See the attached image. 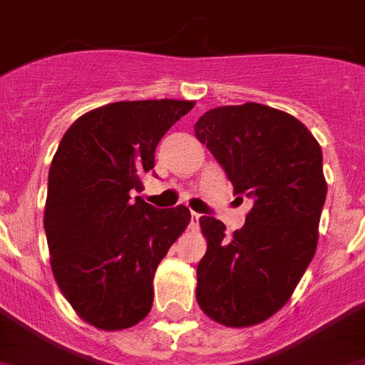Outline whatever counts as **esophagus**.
<instances>
[{
    "instance_id": "1",
    "label": "esophagus",
    "mask_w": 365,
    "mask_h": 365,
    "mask_svg": "<svg viewBox=\"0 0 365 365\" xmlns=\"http://www.w3.org/2000/svg\"><path fill=\"white\" fill-rule=\"evenodd\" d=\"M198 223H200V213L191 212V223H189V227H191L192 230H197L198 229Z\"/></svg>"
}]
</instances>
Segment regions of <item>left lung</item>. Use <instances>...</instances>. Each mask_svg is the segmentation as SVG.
I'll return each instance as SVG.
<instances>
[{
	"mask_svg": "<svg viewBox=\"0 0 365 365\" xmlns=\"http://www.w3.org/2000/svg\"><path fill=\"white\" fill-rule=\"evenodd\" d=\"M234 187L253 200L242 229L202 215L208 250L197 266L200 309L225 327L266 321L309 266L327 200L322 152L300 120L259 103L212 108L195 123Z\"/></svg>",
	"mask_w": 365,
	"mask_h": 365,
	"instance_id": "1",
	"label": "left lung"
}]
</instances>
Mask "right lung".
<instances>
[{
	"mask_svg": "<svg viewBox=\"0 0 365 365\" xmlns=\"http://www.w3.org/2000/svg\"><path fill=\"white\" fill-rule=\"evenodd\" d=\"M192 101H120L67 129L48 173L44 232L56 283L73 309L101 330L135 327L153 304V275L191 221L131 191L155 163L165 133Z\"/></svg>",
	"mask_w": 365,
	"mask_h": 365,
	"instance_id": "obj_1",
	"label": "right lung"
}]
</instances>
